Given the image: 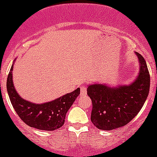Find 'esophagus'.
Here are the masks:
<instances>
[{
	"label": "esophagus",
	"instance_id": "34e87169",
	"mask_svg": "<svg viewBox=\"0 0 157 157\" xmlns=\"http://www.w3.org/2000/svg\"><path fill=\"white\" fill-rule=\"evenodd\" d=\"M87 94V88L85 87V85L81 86V96H85Z\"/></svg>",
	"mask_w": 157,
	"mask_h": 157
}]
</instances>
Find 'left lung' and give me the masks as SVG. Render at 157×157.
Returning <instances> with one entry per match:
<instances>
[{"label":"left lung","instance_id":"left-lung-1","mask_svg":"<svg viewBox=\"0 0 157 157\" xmlns=\"http://www.w3.org/2000/svg\"><path fill=\"white\" fill-rule=\"evenodd\" d=\"M136 55L140 70L132 85L109 88L94 84L87 88L93 103L91 122L98 129L110 131L127 125L144 104L150 89V74L144 57L137 52Z\"/></svg>","mask_w":157,"mask_h":157}]
</instances>
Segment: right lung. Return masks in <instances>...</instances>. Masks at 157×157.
Returning <instances> with one entry per match:
<instances>
[{
	"mask_svg": "<svg viewBox=\"0 0 157 157\" xmlns=\"http://www.w3.org/2000/svg\"><path fill=\"white\" fill-rule=\"evenodd\" d=\"M12 72L13 65L7 77V91L13 107L21 120L30 127L43 131L51 132L62 127L67 110L80 94V89L52 101L34 104L17 94L13 84Z\"/></svg>",
	"mask_w": 157,
	"mask_h": 157,
	"instance_id": "obj_1",
	"label": "right lung"
}]
</instances>
